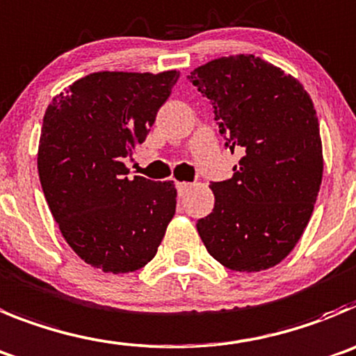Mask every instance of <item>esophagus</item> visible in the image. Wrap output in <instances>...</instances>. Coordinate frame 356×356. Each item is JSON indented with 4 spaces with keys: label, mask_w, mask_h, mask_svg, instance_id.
<instances>
[{
    "label": "esophagus",
    "mask_w": 356,
    "mask_h": 356,
    "mask_svg": "<svg viewBox=\"0 0 356 356\" xmlns=\"http://www.w3.org/2000/svg\"><path fill=\"white\" fill-rule=\"evenodd\" d=\"M191 188V184H184V181H176V191H178V194L184 195L185 192Z\"/></svg>",
    "instance_id": "esophagus-1"
}]
</instances>
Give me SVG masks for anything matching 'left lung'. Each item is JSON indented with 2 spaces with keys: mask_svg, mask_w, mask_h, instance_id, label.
Masks as SVG:
<instances>
[{
  "mask_svg": "<svg viewBox=\"0 0 356 356\" xmlns=\"http://www.w3.org/2000/svg\"><path fill=\"white\" fill-rule=\"evenodd\" d=\"M188 81L213 106L224 146L243 155L229 180L211 181L215 207L197 233L229 270L272 268L298 243L321 185L314 104L295 77L254 54L218 58Z\"/></svg>",
  "mask_w": 356,
  "mask_h": 356,
  "instance_id": "8db88e82",
  "label": "left lung"
}]
</instances>
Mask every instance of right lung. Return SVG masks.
Here are the masks:
<instances>
[{
    "instance_id": "1",
    "label": "right lung",
    "mask_w": 356,
    "mask_h": 356,
    "mask_svg": "<svg viewBox=\"0 0 356 356\" xmlns=\"http://www.w3.org/2000/svg\"><path fill=\"white\" fill-rule=\"evenodd\" d=\"M180 72H95L52 99L38 176L72 250L93 268L129 273L155 257L176 210L172 181L129 180L123 161L146 139Z\"/></svg>"
}]
</instances>
